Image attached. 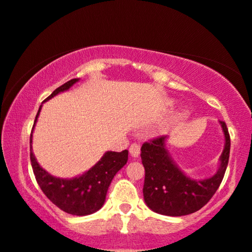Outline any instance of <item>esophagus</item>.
<instances>
[{
    "label": "esophagus",
    "mask_w": 252,
    "mask_h": 252,
    "mask_svg": "<svg viewBox=\"0 0 252 252\" xmlns=\"http://www.w3.org/2000/svg\"><path fill=\"white\" fill-rule=\"evenodd\" d=\"M129 152H130V154H131L132 158H138L139 153H140V146H139V144H137V143L131 144V145H130Z\"/></svg>",
    "instance_id": "obj_1"
}]
</instances>
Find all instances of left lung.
I'll return each instance as SVG.
<instances>
[{
	"label": "left lung",
	"mask_w": 252,
	"mask_h": 252,
	"mask_svg": "<svg viewBox=\"0 0 252 252\" xmlns=\"http://www.w3.org/2000/svg\"><path fill=\"white\" fill-rule=\"evenodd\" d=\"M220 124L224 135V149L219 169L209 179H191L177 167L166 149L167 136L143 144L140 149L145 168L143 193L151 210L162 216L182 217L197 212L209 203L222 182L229 160L230 137L226 123L220 121Z\"/></svg>",
	"instance_id": "8db88e82"
}]
</instances>
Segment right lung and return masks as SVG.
I'll return each instance as SVG.
<instances>
[{"instance_id": "obj_1", "label": "right lung", "mask_w": 252, "mask_h": 252, "mask_svg": "<svg viewBox=\"0 0 252 252\" xmlns=\"http://www.w3.org/2000/svg\"><path fill=\"white\" fill-rule=\"evenodd\" d=\"M78 80V78H75L63 84L45 101L52 99L59 93L69 90ZM40 110H41V106L35 116L33 129H34ZM30 151H31L30 159H31L33 173L42 192L59 209L72 216H87L101 209L105 203L107 190L114 176L128 161L126 150L122 152L108 151L91 169L87 170L83 175L73 177V179H60V177L50 175L42 167H40L32 152V133L30 137Z\"/></svg>"}]
</instances>
